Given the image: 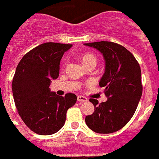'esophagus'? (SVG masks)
Segmentation results:
<instances>
[{
    "mask_svg": "<svg viewBox=\"0 0 159 159\" xmlns=\"http://www.w3.org/2000/svg\"><path fill=\"white\" fill-rule=\"evenodd\" d=\"M77 101L78 102H87L88 98L86 97H83V96H77Z\"/></svg>",
    "mask_w": 159,
    "mask_h": 159,
    "instance_id": "34e87169",
    "label": "esophagus"
}]
</instances>
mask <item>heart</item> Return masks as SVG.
Returning <instances> with one entry per match:
<instances>
[{"label":"heart","mask_w":159,"mask_h":159,"mask_svg":"<svg viewBox=\"0 0 159 159\" xmlns=\"http://www.w3.org/2000/svg\"><path fill=\"white\" fill-rule=\"evenodd\" d=\"M81 61L84 66L89 64V63H96V58L93 55L86 53L81 56Z\"/></svg>","instance_id":"heart-1"}]
</instances>
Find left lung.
Instances as JSON below:
<instances>
[{
    "instance_id": "obj_1",
    "label": "left lung",
    "mask_w": 159,
    "mask_h": 159,
    "mask_svg": "<svg viewBox=\"0 0 159 159\" xmlns=\"http://www.w3.org/2000/svg\"><path fill=\"white\" fill-rule=\"evenodd\" d=\"M103 55L105 70L99 81L104 87L106 102L90 98L94 112L86 116L87 125L94 132L109 134L120 130L136 111L142 93V73L138 62L125 47L113 42L84 43Z\"/></svg>"
}]
</instances>
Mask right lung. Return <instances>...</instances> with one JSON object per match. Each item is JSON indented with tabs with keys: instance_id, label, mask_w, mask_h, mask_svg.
<instances>
[{
	"instance_id": "obj_1",
	"label": "right lung",
	"mask_w": 159,
	"mask_h": 159,
	"mask_svg": "<svg viewBox=\"0 0 159 159\" xmlns=\"http://www.w3.org/2000/svg\"><path fill=\"white\" fill-rule=\"evenodd\" d=\"M72 44L42 43L23 56L12 80L14 102L26 125L39 135H52L63 127L66 111L76 102L74 93L65 97L51 92L50 83L60 72V62Z\"/></svg>"
}]
</instances>
